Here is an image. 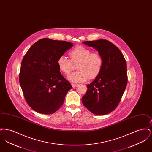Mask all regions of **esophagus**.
<instances>
[{
    "instance_id": "esophagus-1",
    "label": "esophagus",
    "mask_w": 152,
    "mask_h": 152,
    "mask_svg": "<svg viewBox=\"0 0 152 152\" xmlns=\"http://www.w3.org/2000/svg\"><path fill=\"white\" fill-rule=\"evenodd\" d=\"M71 85H72V86L73 88H75V87L77 86V84H71Z\"/></svg>"
}]
</instances>
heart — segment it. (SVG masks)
Instances as JSON below:
<instances>
[{
	"mask_svg": "<svg viewBox=\"0 0 152 152\" xmlns=\"http://www.w3.org/2000/svg\"><path fill=\"white\" fill-rule=\"evenodd\" d=\"M70 60L64 56L58 58V69L65 75H68L72 69V65H76V72L70 75L68 79L74 83H83L87 80L94 79L101 73L103 60L100 55L92 53L91 50L81 45H77L69 52Z\"/></svg>",
	"mask_w": 152,
	"mask_h": 152,
	"instance_id": "obj_1",
	"label": "heart"
}]
</instances>
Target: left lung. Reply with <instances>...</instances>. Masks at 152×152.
<instances>
[{"instance_id":"left-lung-1","label":"left lung","mask_w":152,"mask_h":152,"mask_svg":"<svg viewBox=\"0 0 152 152\" xmlns=\"http://www.w3.org/2000/svg\"><path fill=\"white\" fill-rule=\"evenodd\" d=\"M83 43L98 51L103 60V66L100 75L87 85V93L83 96L82 102L94 115H105L116 108L126 87V60L120 50L107 40Z\"/></svg>"}]
</instances>
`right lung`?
I'll return each instance as SVG.
<instances>
[{"mask_svg": "<svg viewBox=\"0 0 152 152\" xmlns=\"http://www.w3.org/2000/svg\"><path fill=\"white\" fill-rule=\"evenodd\" d=\"M72 46L70 42L44 38L34 44L23 58L20 84L28 104L37 112H56L72 88L57 64L58 58Z\"/></svg>", "mask_w": 152, "mask_h": 152, "instance_id": "right-lung-1", "label": "right lung"}]
</instances>
